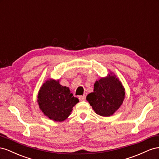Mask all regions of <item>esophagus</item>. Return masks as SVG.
I'll return each mask as SVG.
<instances>
[{"instance_id": "34e87169", "label": "esophagus", "mask_w": 159, "mask_h": 159, "mask_svg": "<svg viewBox=\"0 0 159 159\" xmlns=\"http://www.w3.org/2000/svg\"><path fill=\"white\" fill-rule=\"evenodd\" d=\"M79 100L80 101H85V99H86V95H82V96H79Z\"/></svg>"}]
</instances>
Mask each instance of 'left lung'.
Segmentation results:
<instances>
[{"instance_id":"8db88e82","label":"left lung","mask_w":159,"mask_h":159,"mask_svg":"<svg viewBox=\"0 0 159 159\" xmlns=\"http://www.w3.org/2000/svg\"><path fill=\"white\" fill-rule=\"evenodd\" d=\"M94 92L87 95V100L97 115H112L122 105L125 89L115 76L102 78L94 85Z\"/></svg>"}]
</instances>
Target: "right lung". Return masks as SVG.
Returning a JSON list of instances; mask_svg holds the SVG:
<instances>
[{
  "mask_svg": "<svg viewBox=\"0 0 159 159\" xmlns=\"http://www.w3.org/2000/svg\"><path fill=\"white\" fill-rule=\"evenodd\" d=\"M37 101L45 115L50 119L60 122L65 120L70 115L72 107L79 102L69 88L53 80H47L43 84Z\"/></svg>",
  "mask_w": 159,
  "mask_h": 159,
  "instance_id": "add662e5",
  "label": "right lung"
}]
</instances>
